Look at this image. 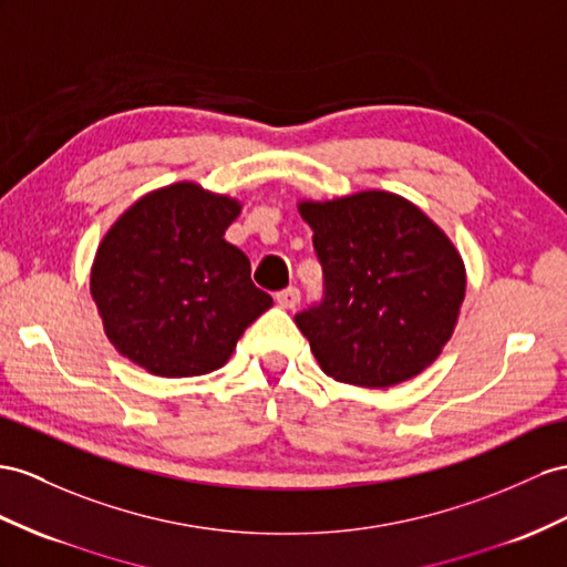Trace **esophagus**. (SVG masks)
Wrapping results in <instances>:
<instances>
[{
    "instance_id": "1",
    "label": "esophagus",
    "mask_w": 567,
    "mask_h": 567,
    "mask_svg": "<svg viewBox=\"0 0 567 567\" xmlns=\"http://www.w3.org/2000/svg\"><path fill=\"white\" fill-rule=\"evenodd\" d=\"M299 297L301 295H299L297 287H287V289H282V292L275 295V301H278L282 309H295L299 303Z\"/></svg>"
}]
</instances>
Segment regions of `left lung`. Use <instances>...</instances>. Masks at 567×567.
I'll return each mask as SVG.
<instances>
[{"instance_id":"obj_1","label":"left lung","mask_w":567,"mask_h":567,"mask_svg":"<svg viewBox=\"0 0 567 567\" xmlns=\"http://www.w3.org/2000/svg\"><path fill=\"white\" fill-rule=\"evenodd\" d=\"M313 229L326 297L297 313L323 373L390 388L431 367L453 338L467 289L455 244L412 200L359 192L299 200Z\"/></svg>"}]
</instances>
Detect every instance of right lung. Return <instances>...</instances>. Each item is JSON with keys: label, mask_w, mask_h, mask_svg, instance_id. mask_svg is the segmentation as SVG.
Here are the masks:
<instances>
[{"label": "right lung", "mask_w": 567, "mask_h": 567, "mask_svg": "<svg viewBox=\"0 0 567 567\" xmlns=\"http://www.w3.org/2000/svg\"><path fill=\"white\" fill-rule=\"evenodd\" d=\"M241 203L194 182L141 196L100 241L91 295L122 357L159 379H188L227 364L272 297L225 229Z\"/></svg>", "instance_id": "obj_1"}]
</instances>
